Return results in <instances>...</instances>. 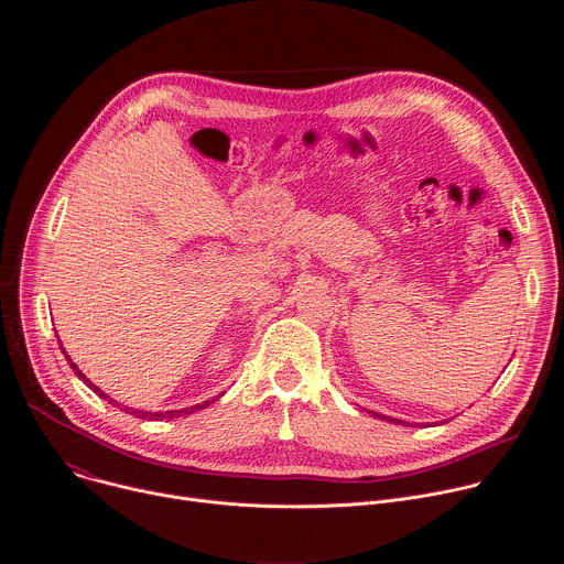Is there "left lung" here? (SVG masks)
<instances>
[{
    "label": "left lung",
    "instance_id": "obj_1",
    "mask_svg": "<svg viewBox=\"0 0 564 564\" xmlns=\"http://www.w3.org/2000/svg\"><path fill=\"white\" fill-rule=\"evenodd\" d=\"M368 413H372L375 417H379V420H386V422H392V424H401V426H409L406 422H401V420H394V417H388V415H379V413H375V411H368Z\"/></svg>",
    "mask_w": 564,
    "mask_h": 564
}]
</instances>
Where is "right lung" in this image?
I'll return each mask as SVG.
<instances>
[{
	"mask_svg": "<svg viewBox=\"0 0 564 564\" xmlns=\"http://www.w3.org/2000/svg\"><path fill=\"white\" fill-rule=\"evenodd\" d=\"M59 350L66 355L64 346H59ZM66 361L70 364V368H73V372L77 375V379H83V381H85V383H87V386H89V388H91V390H94L98 397H102V399H109V404H113V406L118 404L116 399H111V397H109L105 390H100V388H98V386H96L91 379H87V375H85L83 370H79V368L73 364V359H70L68 355H66ZM212 401H214V399H207V401H203V404H196V406H192V409H181V411H165V413H147V411H138V409H124V411H129L131 415H135V417H140V420H153V422H155V420H174V417H183V415H189V413L203 411V409H207V406L212 404ZM118 406H120V404H118Z\"/></svg>",
	"mask_w": 564,
	"mask_h": 564,
	"instance_id": "add662e5",
	"label": "right lung"
}]
</instances>
